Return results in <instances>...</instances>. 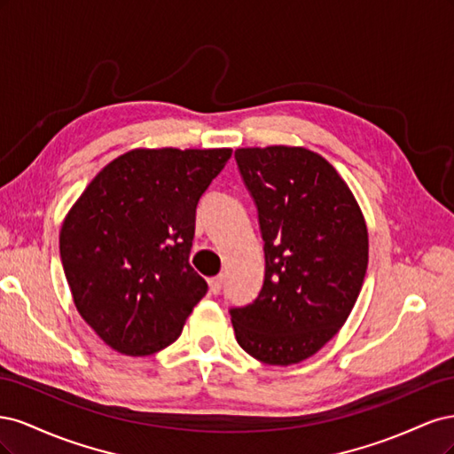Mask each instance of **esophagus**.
I'll return each instance as SVG.
<instances>
[{
    "mask_svg": "<svg viewBox=\"0 0 454 454\" xmlns=\"http://www.w3.org/2000/svg\"><path fill=\"white\" fill-rule=\"evenodd\" d=\"M208 287H210V294H214V295H217L219 292H222V287H223V277H222V274H219V277L210 278L208 280Z\"/></svg>",
    "mask_w": 454,
    "mask_h": 454,
    "instance_id": "esophagus-1",
    "label": "esophagus"
}]
</instances>
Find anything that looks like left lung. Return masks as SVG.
<instances>
[{
  "mask_svg": "<svg viewBox=\"0 0 454 454\" xmlns=\"http://www.w3.org/2000/svg\"><path fill=\"white\" fill-rule=\"evenodd\" d=\"M235 159L257 206L265 280L231 322L255 360L299 364L337 335L360 295L365 219L340 174L307 147H240Z\"/></svg>",
  "mask_w": 454,
  "mask_h": 454,
  "instance_id": "8db88e82",
  "label": "left lung"
}]
</instances>
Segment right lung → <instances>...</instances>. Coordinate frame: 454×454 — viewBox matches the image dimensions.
Segmentation results:
<instances>
[{"label":"right lung","instance_id":"add662e5","mask_svg":"<svg viewBox=\"0 0 454 454\" xmlns=\"http://www.w3.org/2000/svg\"><path fill=\"white\" fill-rule=\"evenodd\" d=\"M232 149H132L94 176L64 217L60 259L77 312L107 347L155 354L204 297L189 265L199 199Z\"/></svg>","mask_w":454,"mask_h":454}]
</instances>
